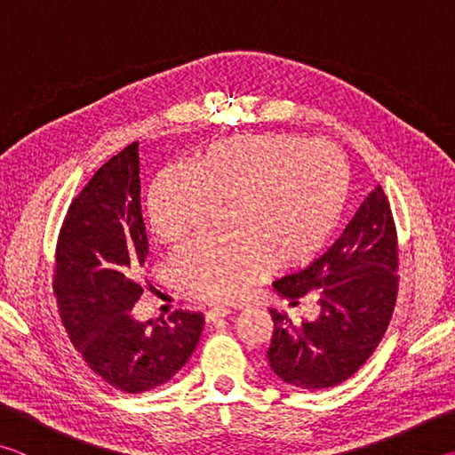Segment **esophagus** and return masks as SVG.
<instances>
[{
    "instance_id": "esophagus-1",
    "label": "esophagus",
    "mask_w": 455,
    "mask_h": 455,
    "mask_svg": "<svg viewBox=\"0 0 455 455\" xmlns=\"http://www.w3.org/2000/svg\"><path fill=\"white\" fill-rule=\"evenodd\" d=\"M227 315H230V309H227V307H214V309L206 311V321L212 323L220 317H227Z\"/></svg>"
}]
</instances>
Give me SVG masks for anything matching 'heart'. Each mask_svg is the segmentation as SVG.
Here are the masks:
<instances>
[{
    "instance_id": "b5f03b06",
    "label": "heart",
    "mask_w": 455,
    "mask_h": 455,
    "mask_svg": "<svg viewBox=\"0 0 455 455\" xmlns=\"http://www.w3.org/2000/svg\"><path fill=\"white\" fill-rule=\"evenodd\" d=\"M347 200L349 172L333 148L292 134H244L211 144L195 168H164L148 192V219L171 243L230 204L235 235L196 236L171 257L180 291L222 303L273 263H309L333 236Z\"/></svg>"
}]
</instances>
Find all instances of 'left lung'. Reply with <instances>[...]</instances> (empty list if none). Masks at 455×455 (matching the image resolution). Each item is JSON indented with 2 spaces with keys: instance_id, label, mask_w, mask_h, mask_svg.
<instances>
[{
  "instance_id": "obj_1",
  "label": "left lung",
  "mask_w": 455,
  "mask_h": 455,
  "mask_svg": "<svg viewBox=\"0 0 455 455\" xmlns=\"http://www.w3.org/2000/svg\"><path fill=\"white\" fill-rule=\"evenodd\" d=\"M397 249L389 200L375 187L325 255L273 283L291 305L313 297L319 307L317 317L297 323L271 309L275 329L267 357L275 375L292 387L317 391L359 371L395 309Z\"/></svg>"
}]
</instances>
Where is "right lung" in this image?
<instances>
[{"label":"right lung","instance_id":"add662e5","mask_svg":"<svg viewBox=\"0 0 455 455\" xmlns=\"http://www.w3.org/2000/svg\"><path fill=\"white\" fill-rule=\"evenodd\" d=\"M148 255L140 206L138 142L112 156L72 200L61 222L53 295L61 325L98 377L124 394L166 383L195 353L204 317L174 311L138 323L130 309Z\"/></svg>","mask_w":455,"mask_h":455}]
</instances>
